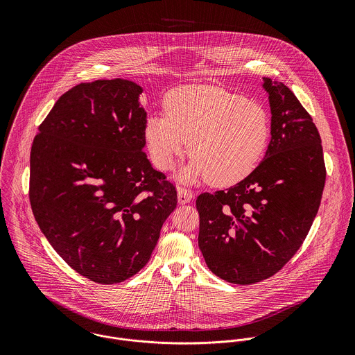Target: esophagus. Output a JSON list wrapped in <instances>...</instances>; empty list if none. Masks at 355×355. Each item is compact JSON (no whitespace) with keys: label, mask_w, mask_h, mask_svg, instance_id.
Instances as JSON below:
<instances>
[{"label":"esophagus","mask_w":355,"mask_h":355,"mask_svg":"<svg viewBox=\"0 0 355 355\" xmlns=\"http://www.w3.org/2000/svg\"><path fill=\"white\" fill-rule=\"evenodd\" d=\"M194 198L193 193L187 189H183V187H179L178 189V201L180 205H184V203H189L191 200Z\"/></svg>","instance_id":"esophagus-1"}]
</instances>
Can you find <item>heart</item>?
Instances as JSON below:
<instances>
[{"mask_svg": "<svg viewBox=\"0 0 355 355\" xmlns=\"http://www.w3.org/2000/svg\"><path fill=\"white\" fill-rule=\"evenodd\" d=\"M268 134V116L259 103L202 85L171 90L164 114H150L144 125L146 149L157 168L172 169L190 146L196 157L182 179L210 178L216 186L246 179L263 153Z\"/></svg>", "mask_w": 355, "mask_h": 355, "instance_id": "1", "label": "heart"}]
</instances>
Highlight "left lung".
Masks as SVG:
<instances>
[{
  "label": "left lung",
  "mask_w": 355,
  "mask_h": 355,
  "mask_svg": "<svg viewBox=\"0 0 355 355\" xmlns=\"http://www.w3.org/2000/svg\"><path fill=\"white\" fill-rule=\"evenodd\" d=\"M270 142L253 172L225 191L203 193L198 245L207 268L234 284L277 273L302 246L325 184L321 138L294 93L263 78Z\"/></svg>",
  "instance_id": "8db88e82"
}]
</instances>
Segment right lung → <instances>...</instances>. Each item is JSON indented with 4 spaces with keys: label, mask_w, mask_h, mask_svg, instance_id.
Masks as SVG:
<instances>
[{
    "label": "right lung",
    "mask_w": 355,
    "mask_h": 355,
    "mask_svg": "<svg viewBox=\"0 0 355 355\" xmlns=\"http://www.w3.org/2000/svg\"><path fill=\"white\" fill-rule=\"evenodd\" d=\"M142 87L125 79L62 94L30 154V202L51 248L100 284L124 282L150 259L175 186L148 159Z\"/></svg>",
    "instance_id": "obj_1"
}]
</instances>
